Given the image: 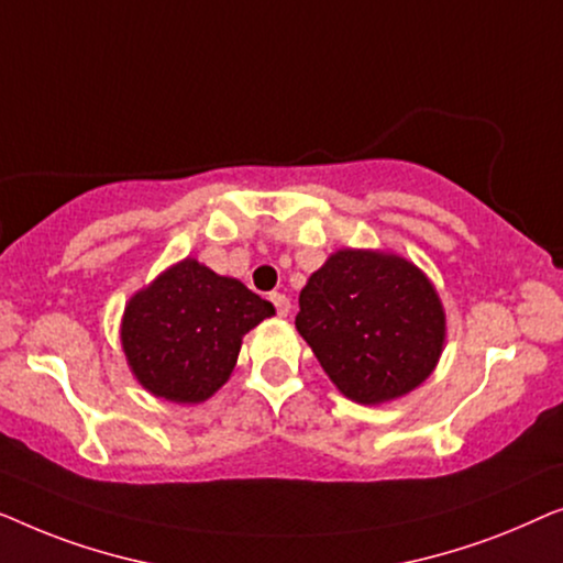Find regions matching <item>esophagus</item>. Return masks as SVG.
Segmentation results:
<instances>
[{
	"instance_id": "obj_1",
	"label": "esophagus",
	"mask_w": 563,
	"mask_h": 563,
	"mask_svg": "<svg viewBox=\"0 0 563 563\" xmlns=\"http://www.w3.org/2000/svg\"><path fill=\"white\" fill-rule=\"evenodd\" d=\"M271 300H273V306H275V311H278V316L280 319H285V316L290 313V300L283 296V292H273L271 296Z\"/></svg>"
}]
</instances>
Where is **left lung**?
Returning a JSON list of instances; mask_svg holds the SVG:
<instances>
[{"label":"left lung","mask_w":563,"mask_h":563,"mask_svg":"<svg viewBox=\"0 0 563 563\" xmlns=\"http://www.w3.org/2000/svg\"><path fill=\"white\" fill-rule=\"evenodd\" d=\"M298 334L360 406L413 393L437 369L446 313L421 267L383 250H336L298 298Z\"/></svg>","instance_id":"left-lung-1"}]
</instances>
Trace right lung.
Here are the masks:
<instances>
[{
    "instance_id": "right-lung-1",
    "label": "right lung",
    "mask_w": 563,
    "mask_h": 563,
    "mask_svg": "<svg viewBox=\"0 0 563 563\" xmlns=\"http://www.w3.org/2000/svg\"><path fill=\"white\" fill-rule=\"evenodd\" d=\"M271 316V300L242 280L186 257L126 300L122 352L150 395L196 406L227 383L242 336Z\"/></svg>"
}]
</instances>
